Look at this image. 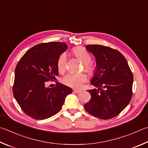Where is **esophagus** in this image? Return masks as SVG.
Masks as SVG:
<instances>
[{
  "instance_id": "obj_1",
  "label": "esophagus",
  "mask_w": 148,
  "mask_h": 148,
  "mask_svg": "<svg viewBox=\"0 0 148 148\" xmlns=\"http://www.w3.org/2000/svg\"><path fill=\"white\" fill-rule=\"evenodd\" d=\"M73 92H74V93H76V94H77V93H79L80 92H81V91L79 90H76V89H74V90H73Z\"/></svg>"
}]
</instances>
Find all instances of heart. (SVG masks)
Returning <instances> with one entry per match:
<instances>
[{
    "mask_svg": "<svg viewBox=\"0 0 148 148\" xmlns=\"http://www.w3.org/2000/svg\"><path fill=\"white\" fill-rule=\"evenodd\" d=\"M72 52L74 56L84 64L85 70L88 74H93L95 68L90 63L91 61V56L85 48L82 47H76L73 48ZM66 55L65 53H62L59 56L57 61L58 69L60 72H64L66 70ZM87 77L86 74H68L63 78V83L66 86L74 88H79L82 87L83 83L87 81Z\"/></svg>",
    "mask_w": 148,
    "mask_h": 148,
    "instance_id": "b5f03b06",
    "label": "heart"
}]
</instances>
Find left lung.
Instances as JSON below:
<instances>
[{
    "instance_id": "left-lung-1",
    "label": "left lung",
    "mask_w": 148,
    "mask_h": 148,
    "mask_svg": "<svg viewBox=\"0 0 148 148\" xmlns=\"http://www.w3.org/2000/svg\"><path fill=\"white\" fill-rule=\"evenodd\" d=\"M95 56L96 69L90 83L98 89L88 90L91 98L85 104L88 113L107 120L119 114L132 97L133 76L119 51L99 45H86Z\"/></svg>"
}]
</instances>
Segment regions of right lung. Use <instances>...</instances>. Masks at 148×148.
Segmentation results:
<instances>
[{
	"instance_id": "1",
	"label": "right lung",
	"mask_w": 148,
	"mask_h": 148,
	"mask_svg": "<svg viewBox=\"0 0 148 148\" xmlns=\"http://www.w3.org/2000/svg\"><path fill=\"white\" fill-rule=\"evenodd\" d=\"M68 48L64 42H52L37 45L26 52L15 70L13 96L21 108L29 116L44 120L60 111L69 87L57 83L46 87L47 82L56 79L59 72L58 59Z\"/></svg>"
}]
</instances>
